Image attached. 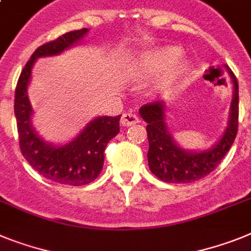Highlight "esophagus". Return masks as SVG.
I'll return each instance as SVG.
<instances>
[{"label":"esophagus","instance_id":"esophagus-1","mask_svg":"<svg viewBox=\"0 0 251 251\" xmlns=\"http://www.w3.org/2000/svg\"><path fill=\"white\" fill-rule=\"evenodd\" d=\"M138 122H139L138 115H136L135 112H132V111L124 113L121 117L122 126H132V125H135V124H138Z\"/></svg>","mask_w":251,"mask_h":251}]
</instances>
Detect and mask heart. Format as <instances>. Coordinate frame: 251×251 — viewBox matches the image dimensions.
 <instances>
[{"label": "heart", "mask_w": 251, "mask_h": 251, "mask_svg": "<svg viewBox=\"0 0 251 251\" xmlns=\"http://www.w3.org/2000/svg\"><path fill=\"white\" fill-rule=\"evenodd\" d=\"M181 50L176 47H159L147 50L132 65V70L142 77H151L162 73L155 79L158 90H167L181 77L186 69V61L180 57Z\"/></svg>", "instance_id": "1"}]
</instances>
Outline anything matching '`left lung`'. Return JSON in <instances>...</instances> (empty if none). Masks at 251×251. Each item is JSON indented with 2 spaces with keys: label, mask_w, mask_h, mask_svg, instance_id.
Segmentation results:
<instances>
[{
  "label": "left lung",
  "mask_w": 251,
  "mask_h": 251,
  "mask_svg": "<svg viewBox=\"0 0 251 251\" xmlns=\"http://www.w3.org/2000/svg\"><path fill=\"white\" fill-rule=\"evenodd\" d=\"M232 80L233 97L229 107L228 126L214 147L208 151H185L174 140L165 121L166 104L162 100L144 104L139 113L148 125V165L151 174L171 184H187L201 180L220 165L232 147L239 125V84L236 76L227 67Z\"/></svg>",
  "instance_id": "left-lung-1"
}]
</instances>
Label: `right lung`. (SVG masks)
Returning a JSON list of instances; mask_svg holds the SVG:
<instances>
[{
  "label": "right lung",
  "mask_w": 251,
  "mask_h": 251,
  "mask_svg": "<svg viewBox=\"0 0 251 251\" xmlns=\"http://www.w3.org/2000/svg\"><path fill=\"white\" fill-rule=\"evenodd\" d=\"M89 29L65 33L38 47L23 69L15 90V116L20 151L29 165L43 177L62 185L81 186L100 176L104 162V149L120 132V116H102L92 120L75 139L65 145L44 142L31 126L33 108L28 98V85L33 65L39 57L60 54L79 43Z\"/></svg>",
  "instance_id": "obj_1"
}]
</instances>
